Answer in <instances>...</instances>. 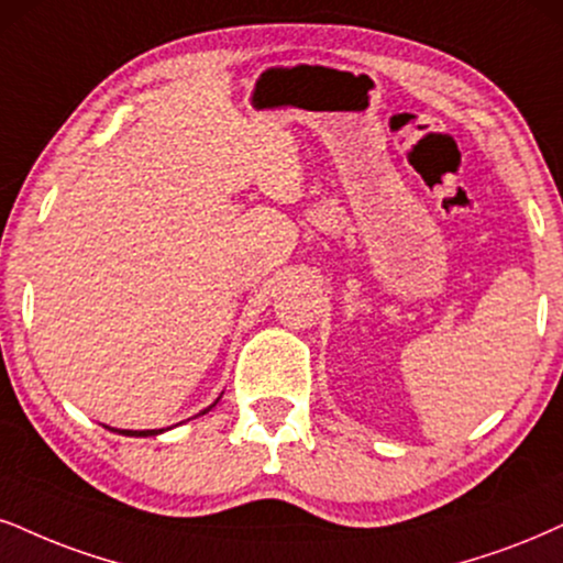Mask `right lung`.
I'll return each mask as SVG.
<instances>
[{"label": "right lung", "instance_id": "1", "mask_svg": "<svg viewBox=\"0 0 563 563\" xmlns=\"http://www.w3.org/2000/svg\"><path fill=\"white\" fill-rule=\"evenodd\" d=\"M208 409H211V407H208ZM203 412H206V409H203ZM122 433L124 435H154L156 430H122ZM158 433H162V430H158Z\"/></svg>", "mask_w": 563, "mask_h": 563}]
</instances>
